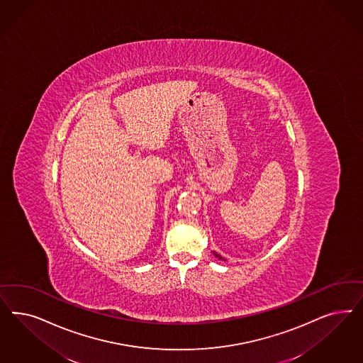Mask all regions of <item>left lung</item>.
Here are the masks:
<instances>
[{"instance_id": "obj_1", "label": "left lung", "mask_w": 363, "mask_h": 363, "mask_svg": "<svg viewBox=\"0 0 363 363\" xmlns=\"http://www.w3.org/2000/svg\"><path fill=\"white\" fill-rule=\"evenodd\" d=\"M213 255H215V257H218L219 260H225L224 257H220V255H219V254H216V252H213Z\"/></svg>"}]
</instances>
